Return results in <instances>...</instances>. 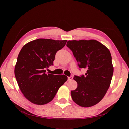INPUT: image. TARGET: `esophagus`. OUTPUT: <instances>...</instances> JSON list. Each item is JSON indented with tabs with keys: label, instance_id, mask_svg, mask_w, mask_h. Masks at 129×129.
Masks as SVG:
<instances>
[{
	"label": "esophagus",
	"instance_id": "1",
	"mask_svg": "<svg viewBox=\"0 0 129 129\" xmlns=\"http://www.w3.org/2000/svg\"><path fill=\"white\" fill-rule=\"evenodd\" d=\"M72 79H73V76H70V77H68V81H71L72 80Z\"/></svg>",
	"mask_w": 129,
	"mask_h": 129
}]
</instances>
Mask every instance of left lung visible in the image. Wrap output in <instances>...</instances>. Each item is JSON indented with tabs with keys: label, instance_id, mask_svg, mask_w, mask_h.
I'll return each instance as SVG.
<instances>
[{
	"label": "left lung",
	"instance_id": "left-lung-1",
	"mask_svg": "<svg viewBox=\"0 0 129 129\" xmlns=\"http://www.w3.org/2000/svg\"><path fill=\"white\" fill-rule=\"evenodd\" d=\"M71 50L80 68L86 69L85 75L75 76L77 88L71 91L73 101L82 107L95 105L103 99L110 86L113 74L112 56L99 41L69 40Z\"/></svg>",
	"mask_w": 129,
	"mask_h": 129
}]
</instances>
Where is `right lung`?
I'll return each mask as SVG.
<instances>
[{"label":"right lung","instance_id":"obj_1","mask_svg":"<svg viewBox=\"0 0 129 129\" xmlns=\"http://www.w3.org/2000/svg\"><path fill=\"white\" fill-rule=\"evenodd\" d=\"M67 41L38 39L26 44L19 52L15 76L24 96L32 103L41 105L51 102L67 81L65 75H51L45 70L53 65L56 52Z\"/></svg>","mask_w":129,"mask_h":129}]
</instances>
